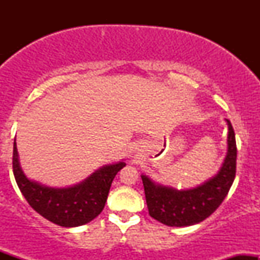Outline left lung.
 Segmentation results:
<instances>
[{"instance_id":"8db88e82","label":"left lung","mask_w":260,"mask_h":260,"mask_svg":"<svg viewBox=\"0 0 260 260\" xmlns=\"http://www.w3.org/2000/svg\"><path fill=\"white\" fill-rule=\"evenodd\" d=\"M228 121V155L219 174L202 186L188 190L155 184L147 176H142L149 215L164 225L190 226L202 222L209 217L228 196L236 176V147L235 131Z\"/></svg>"}]
</instances>
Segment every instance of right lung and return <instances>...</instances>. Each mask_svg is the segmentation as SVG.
I'll return each mask as SVG.
<instances>
[{"label":"right lung","instance_id":"right-lung-1","mask_svg":"<svg viewBox=\"0 0 260 260\" xmlns=\"http://www.w3.org/2000/svg\"><path fill=\"white\" fill-rule=\"evenodd\" d=\"M13 174L20 192L37 213L58 226L76 228L91 221L103 211L110 187L124 162L104 166L84 182L70 188H50L29 181L18 160L16 138L13 144Z\"/></svg>","mask_w":260,"mask_h":260}]
</instances>
